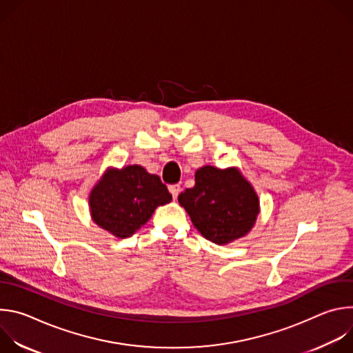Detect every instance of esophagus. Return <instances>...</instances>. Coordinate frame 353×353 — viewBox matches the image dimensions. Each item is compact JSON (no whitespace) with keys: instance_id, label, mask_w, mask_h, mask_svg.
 I'll use <instances>...</instances> for the list:
<instances>
[{"instance_id":"1","label":"esophagus","mask_w":353,"mask_h":353,"mask_svg":"<svg viewBox=\"0 0 353 353\" xmlns=\"http://www.w3.org/2000/svg\"><path fill=\"white\" fill-rule=\"evenodd\" d=\"M169 191L172 192V195H173V198L176 199L177 196H179V194H180V191H181V187H180V184H172V185H169Z\"/></svg>"}]
</instances>
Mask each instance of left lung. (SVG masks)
<instances>
[{
	"label": "left lung",
	"instance_id": "left-lung-1",
	"mask_svg": "<svg viewBox=\"0 0 353 353\" xmlns=\"http://www.w3.org/2000/svg\"><path fill=\"white\" fill-rule=\"evenodd\" d=\"M179 203L207 240L226 244L243 237L259 215V196L234 168L204 166L195 172V185L179 195Z\"/></svg>",
	"mask_w": 353,
	"mask_h": 353
}]
</instances>
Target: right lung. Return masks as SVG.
<instances>
[{
	"label": "right lung",
	"mask_w": 353,
	"mask_h": 353,
	"mask_svg": "<svg viewBox=\"0 0 353 353\" xmlns=\"http://www.w3.org/2000/svg\"><path fill=\"white\" fill-rule=\"evenodd\" d=\"M172 201V194L159 176L142 166L110 170L90 192L93 221L117 237H128L152 216L159 205Z\"/></svg>",
	"instance_id": "1"
}]
</instances>
